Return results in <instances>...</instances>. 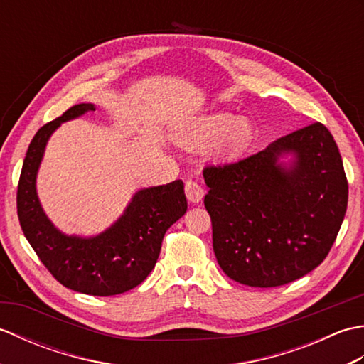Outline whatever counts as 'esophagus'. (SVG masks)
I'll list each match as a JSON object with an SVG mask.
<instances>
[{"mask_svg": "<svg viewBox=\"0 0 364 364\" xmlns=\"http://www.w3.org/2000/svg\"><path fill=\"white\" fill-rule=\"evenodd\" d=\"M184 191H186V197L191 203H198L205 196L203 188L196 180H188L184 184Z\"/></svg>", "mask_w": 364, "mask_h": 364, "instance_id": "esophagus-1", "label": "esophagus"}]
</instances>
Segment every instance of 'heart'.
Segmentation results:
<instances>
[{
	"mask_svg": "<svg viewBox=\"0 0 364 364\" xmlns=\"http://www.w3.org/2000/svg\"><path fill=\"white\" fill-rule=\"evenodd\" d=\"M255 136L252 122L245 117L235 120L230 112H214L200 119L186 134L192 146L214 144V154L220 159H235L249 149Z\"/></svg>",
	"mask_w": 364,
	"mask_h": 364,
	"instance_id": "1",
	"label": "heart"
}]
</instances>
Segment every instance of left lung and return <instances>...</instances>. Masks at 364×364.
<instances>
[{"label":"left lung","mask_w":364,"mask_h":364,"mask_svg":"<svg viewBox=\"0 0 364 364\" xmlns=\"http://www.w3.org/2000/svg\"><path fill=\"white\" fill-rule=\"evenodd\" d=\"M292 151L291 169L276 164ZM213 249L231 280L275 288L326 259L347 210L349 184L330 131L311 123L258 151L203 168Z\"/></svg>","instance_id":"8db88e82"}]
</instances>
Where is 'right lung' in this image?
<instances>
[{
	"label": "right lung",
	"instance_id": "1",
	"mask_svg": "<svg viewBox=\"0 0 364 364\" xmlns=\"http://www.w3.org/2000/svg\"><path fill=\"white\" fill-rule=\"evenodd\" d=\"M95 111L75 105L37 131L23 161L17 214L23 233L50 274L65 288L89 296H115L141 284L156 264L166 231L188 210L181 180L139 191L125 214L95 237L63 235L51 225L36 194V175L46 141L60 123Z\"/></svg>",
	"mask_w": 364,
	"mask_h": 364
}]
</instances>
